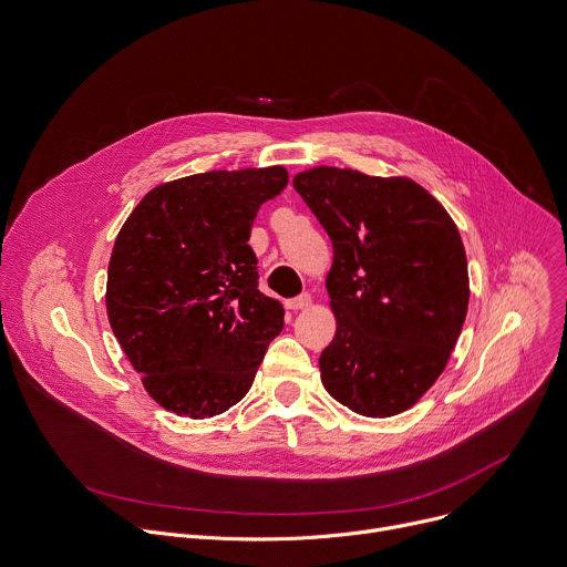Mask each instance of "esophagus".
<instances>
[{"label": "esophagus", "mask_w": 567, "mask_h": 567, "mask_svg": "<svg viewBox=\"0 0 567 567\" xmlns=\"http://www.w3.org/2000/svg\"><path fill=\"white\" fill-rule=\"evenodd\" d=\"M311 305V296L309 293H302V296H298V298H291V300H287V307L291 309V311H300V309H307Z\"/></svg>", "instance_id": "34e87169"}]
</instances>
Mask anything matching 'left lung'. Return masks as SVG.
<instances>
[{
	"mask_svg": "<svg viewBox=\"0 0 567 567\" xmlns=\"http://www.w3.org/2000/svg\"><path fill=\"white\" fill-rule=\"evenodd\" d=\"M293 188L334 247L326 287L337 334L318 359L322 385L365 417L409 411L444 372L466 318L455 221L409 177L318 166Z\"/></svg>",
	"mask_w": 567,
	"mask_h": 567,
	"instance_id": "1",
	"label": "left lung"
}]
</instances>
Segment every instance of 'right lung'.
<instances>
[{
	"mask_svg": "<svg viewBox=\"0 0 567 567\" xmlns=\"http://www.w3.org/2000/svg\"><path fill=\"white\" fill-rule=\"evenodd\" d=\"M282 166L210 171L152 188L116 235L107 318L147 394L182 417L228 411L256 379L285 309L247 245Z\"/></svg>",
	"mask_w": 567,
	"mask_h": 567,
	"instance_id": "1",
	"label": "right lung"
}]
</instances>
